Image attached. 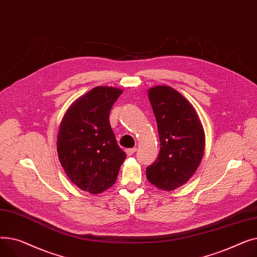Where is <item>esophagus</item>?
<instances>
[{"label":"esophagus","instance_id":"34e87169","mask_svg":"<svg viewBox=\"0 0 257 257\" xmlns=\"http://www.w3.org/2000/svg\"><path fill=\"white\" fill-rule=\"evenodd\" d=\"M136 151H137V148H130V149H126V153L128 156H131Z\"/></svg>","mask_w":257,"mask_h":257}]
</instances>
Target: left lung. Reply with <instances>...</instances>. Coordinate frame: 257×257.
Returning <instances> with one entry per match:
<instances>
[{
  "mask_svg": "<svg viewBox=\"0 0 257 257\" xmlns=\"http://www.w3.org/2000/svg\"><path fill=\"white\" fill-rule=\"evenodd\" d=\"M156 118L160 151L146 169L150 183L173 191L196 173L205 149V133L194 106L180 92L167 85L148 89Z\"/></svg>",
  "mask_w": 257,
  "mask_h": 257,
  "instance_id": "1",
  "label": "left lung"
}]
</instances>
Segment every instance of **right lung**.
<instances>
[{
  "label": "right lung",
  "instance_id": "1",
  "mask_svg": "<svg viewBox=\"0 0 257 257\" xmlns=\"http://www.w3.org/2000/svg\"><path fill=\"white\" fill-rule=\"evenodd\" d=\"M121 92L109 86L90 89L67 108L59 126L60 164L71 181L89 194L112 186L126 158L109 123L110 109Z\"/></svg>",
  "mask_w": 257,
  "mask_h": 257
}]
</instances>
